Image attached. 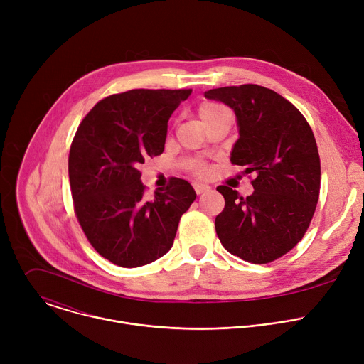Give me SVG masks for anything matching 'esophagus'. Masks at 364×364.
I'll list each match as a JSON object with an SVG mask.
<instances>
[{
	"instance_id": "obj_1",
	"label": "esophagus",
	"mask_w": 364,
	"mask_h": 364,
	"mask_svg": "<svg viewBox=\"0 0 364 364\" xmlns=\"http://www.w3.org/2000/svg\"><path fill=\"white\" fill-rule=\"evenodd\" d=\"M193 187H194V190H196V193L197 194H201V193H204V191H209L210 190V186H207V184H203V183H193Z\"/></svg>"
}]
</instances>
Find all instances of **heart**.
<instances>
[{
	"instance_id": "heart-1",
	"label": "heart",
	"mask_w": 364,
	"mask_h": 364,
	"mask_svg": "<svg viewBox=\"0 0 364 364\" xmlns=\"http://www.w3.org/2000/svg\"><path fill=\"white\" fill-rule=\"evenodd\" d=\"M223 111H226L222 105H219V103H215V102H204V103H201L200 105V108H198V115H200V118H201V121L204 122V121H207V119H210L212 117H215V115H218V114H220V112H223ZM190 167L193 168V170H196L198 174H205L207 173V168L204 167V164L203 163H200V161H191L190 163Z\"/></svg>"
}]
</instances>
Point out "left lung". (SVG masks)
<instances>
[{"mask_svg":"<svg viewBox=\"0 0 364 364\" xmlns=\"http://www.w3.org/2000/svg\"><path fill=\"white\" fill-rule=\"evenodd\" d=\"M236 115L239 138L230 161L253 173V193L243 198L219 186L226 205L216 233L228 252L252 264H268L305 235L320 196V155L302 114L277 92L240 85L204 92Z\"/></svg>","mask_w":364,"mask_h":364,"instance_id":"1","label":"left lung"}]
</instances>
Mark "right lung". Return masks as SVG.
I'll list each match as a JSON object with an SVG mask.
<instances>
[{"mask_svg": "<svg viewBox=\"0 0 364 364\" xmlns=\"http://www.w3.org/2000/svg\"><path fill=\"white\" fill-rule=\"evenodd\" d=\"M191 89H134L102 99L85 117L69 154L75 212L90 245L122 268L148 265L173 246L178 222L196 200L173 178L144 196L139 167L164 151L168 119Z\"/></svg>", "mask_w": 364, "mask_h": 364, "instance_id": "obj_1", "label": "right lung"}]
</instances>
